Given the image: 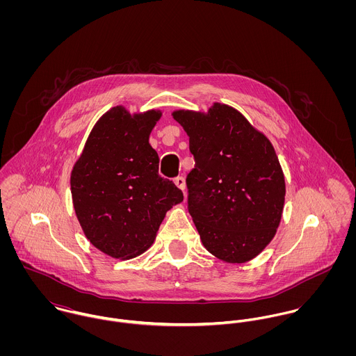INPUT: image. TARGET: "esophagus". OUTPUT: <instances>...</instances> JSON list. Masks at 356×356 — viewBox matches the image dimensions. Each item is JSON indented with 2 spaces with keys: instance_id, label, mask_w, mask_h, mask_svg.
<instances>
[{
  "instance_id": "1",
  "label": "esophagus",
  "mask_w": 356,
  "mask_h": 356,
  "mask_svg": "<svg viewBox=\"0 0 356 356\" xmlns=\"http://www.w3.org/2000/svg\"><path fill=\"white\" fill-rule=\"evenodd\" d=\"M174 184L177 185L178 189L185 191V178H184V177H177V178L174 179Z\"/></svg>"
}]
</instances>
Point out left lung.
<instances>
[{"instance_id": "left-lung-1", "label": "left lung", "mask_w": 356, "mask_h": 356, "mask_svg": "<svg viewBox=\"0 0 356 356\" xmlns=\"http://www.w3.org/2000/svg\"><path fill=\"white\" fill-rule=\"evenodd\" d=\"M195 168L188 208L209 254L245 263L274 238L285 202V178L268 138L245 116L215 102L207 113L178 109Z\"/></svg>"}]
</instances>
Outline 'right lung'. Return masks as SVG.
<instances>
[{
  "label": "right lung",
  "mask_w": 356,
  "mask_h": 356,
  "mask_svg": "<svg viewBox=\"0 0 356 356\" xmlns=\"http://www.w3.org/2000/svg\"><path fill=\"white\" fill-rule=\"evenodd\" d=\"M161 112L130 113L118 105L92 129L71 171V195L86 238L115 259L144 254L172 205L184 200L159 175L149 136Z\"/></svg>",
  "instance_id": "1"
}]
</instances>
